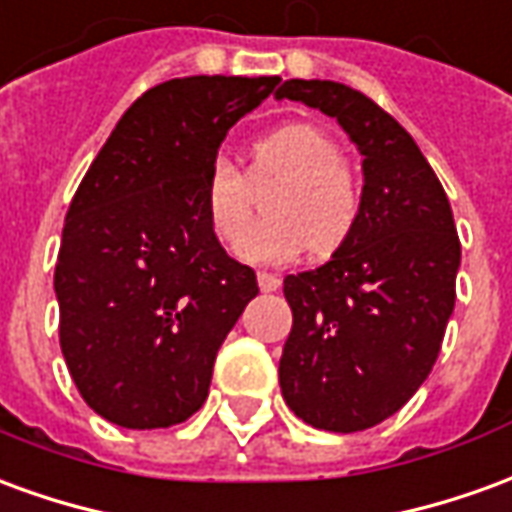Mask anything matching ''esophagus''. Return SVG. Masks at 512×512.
Returning a JSON list of instances; mask_svg holds the SVG:
<instances>
[{"mask_svg":"<svg viewBox=\"0 0 512 512\" xmlns=\"http://www.w3.org/2000/svg\"><path fill=\"white\" fill-rule=\"evenodd\" d=\"M257 285H260V291H277L280 288V277H274V274H268V271H260L257 274Z\"/></svg>","mask_w":512,"mask_h":512,"instance_id":"obj_1","label":"esophagus"}]
</instances>
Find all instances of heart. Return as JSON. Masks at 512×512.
<instances>
[{"instance_id": "heart-1", "label": "heart", "mask_w": 512, "mask_h": 512, "mask_svg": "<svg viewBox=\"0 0 512 512\" xmlns=\"http://www.w3.org/2000/svg\"><path fill=\"white\" fill-rule=\"evenodd\" d=\"M249 155L246 180L224 160H216L202 180V210L221 244H241L251 220L248 186L271 179L278 182L264 209L272 219L244 242L241 257L252 263H288L307 246L316 257H327L355 235L363 196L330 132L307 121L282 124L257 138Z\"/></svg>"}]
</instances>
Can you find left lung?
I'll use <instances>...</instances> for the list:
<instances>
[{
	"label": "left lung",
	"instance_id": "obj_1",
	"mask_svg": "<svg viewBox=\"0 0 512 512\" xmlns=\"http://www.w3.org/2000/svg\"><path fill=\"white\" fill-rule=\"evenodd\" d=\"M274 96L335 119L363 155L355 235L324 266L282 282L293 313L282 399L316 430H368L405 405L438 360L460 268L452 207L410 132L366 94L285 80Z\"/></svg>",
	"mask_w": 512,
	"mask_h": 512
}]
</instances>
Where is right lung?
<instances>
[{"label": "right lung", "instance_id": "obj_1", "mask_svg": "<svg viewBox=\"0 0 512 512\" xmlns=\"http://www.w3.org/2000/svg\"><path fill=\"white\" fill-rule=\"evenodd\" d=\"M280 77H182L135 99L71 199L55 266L60 349L88 407L157 430L205 405L227 332L257 296L202 210V180Z\"/></svg>", "mask_w": 512, "mask_h": 512}]
</instances>
